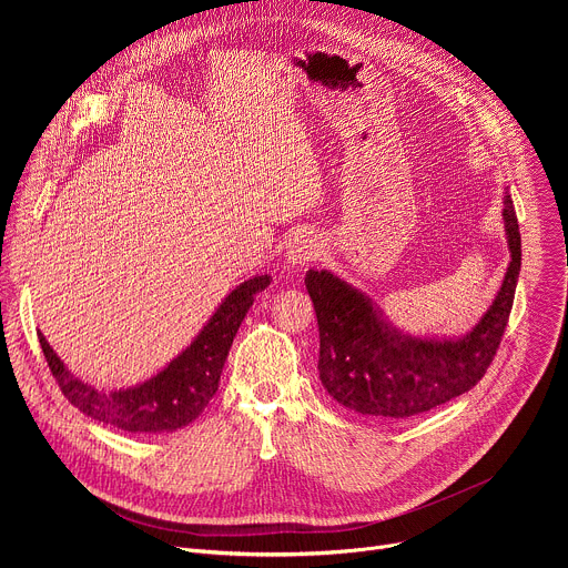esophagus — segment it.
Wrapping results in <instances>:
<instances>
[{
    "instance_id": "1",
    "label": "esophagus",
    "mask_w": 568,
    "mask_h": 568,
    "mask_svg": "<svg viewBox=\"0 0 568 568\" xmlns=\"http://www.w3.org/2000/svg\"><path fill=\"white\" fill-rule=\"evenodd\" d=\"M321 256V242L316 240V235H296L285 254V261L292 267H307L310 263H314Z\"/></svg>"
}]
</instances>
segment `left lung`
Masks as SVG:
<instances>
[{"label":"left lung","mask_w":568,"mask_h":568,"mask_svg":"<svg viewBox=\"0 0 568 568\" xmlns=\"http://www.w3.org/2000/svg\"><path fill=\"white\" fill-rule=\"evenodd\" d=\"M510 265L497 298L458 339H423L393 328L359 290L310 270L305 287L318 323V379L339 404L362 416L404 420L467 393L501 344L521 270V235L513 197L504 195Z\"/></svg>","instance_id":"1"}]
</instances>
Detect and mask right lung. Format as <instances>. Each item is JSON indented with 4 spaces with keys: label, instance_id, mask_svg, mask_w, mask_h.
I'll list each match as a JSON object with an SVG mask.
<instances>
[{
    "label": "right lung",
    "instance_id": "add662e5",
    "mask_svg": "<svg viewBox=\"0 0 568 568\" xmlns=\"http://www.w3.org/2000/svg\"><path fill=\"white\" fill-rule=\"evenodd\" d=\"M270 283L272 278L265 274L231 290L186 351H182L164 371L130 388L99 390L85 384L71 375L42 333H38V339L62 395L78 412L130 434L175 432L193 423L206 409L217 390L240 323L254 305V296Z\"/></svg>",
    "mask_w": 568,
    "mask_h": 568
}]
</instances>
